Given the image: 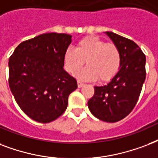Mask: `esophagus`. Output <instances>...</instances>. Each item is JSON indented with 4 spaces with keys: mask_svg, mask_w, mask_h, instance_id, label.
Returning <instances> with one entry per match:
<instances>
[{
    "mask_svg": "<svg viewBox=\"0 0 158 158\" xmlns=\"http://www.w3.org/2000/svg\"><path fill=\"white\" fill-rule=\"evenodd\" d=\"M83 85H84V83H83L81 81H77V86H78V87H79V88L82 87Z\"/></svg>",
    "mask_w": 158,
    "mask_h": 158,
    "instance_id": "1",
    "label": "esophagus"
}]
</instances>
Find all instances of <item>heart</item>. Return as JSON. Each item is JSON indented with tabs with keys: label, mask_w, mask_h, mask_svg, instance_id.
Listing matches in <instances>:
<instances>
[{
	"label": "heart",
	"mask_w": 158,
	"mask_h": 158,
	"mask_svg": "<svg viewBox=\"0 0 158 158\" xmlns=\"http://www.w3.org/2000/svg\"><path fill=\"white\" fill-rule=\"evenodd\" d=\"M87 67L77 74L81 80L108 81L117 74L121 64L118 47L90 36L78 42L76 48H68L64 53V65L68 73L74 74L85 63Z\"/></svg>",
	"instance_id": "1"
}]
</instances>
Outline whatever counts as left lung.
Segmentation results:
<instances>
[{
  "label": "left lung",
  "mask_w": 158,
  "mask_h": 158,
  "mask_svg": "<svg viewBox=\"0 0 158 158\" xmlns=\"http://www.w3.org/2000/svg\"><path fill=\"white\" fill-rule=\"evenodd\" d=\"M105 33L119 50L120 68L110 82L94 87L88 108L99 119L114 123L125 118L138 102L146 78V57L134 41L113 32Z\"/></svg>",
  "instance_id": "8db88e82"
}]
</instances>
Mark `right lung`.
I'll list each match as a JSON object with an SVG mask.
<instances>
[{"label": "right lung", "mask_w": 158, "mask_h": 158, "mask_svg": "<svg viewBox=\"0 0 158 158\" xmlns=\"http://www.w3.org/2000/svg\"><path fill=\"white\" fill-rule=\"evenodd\" d=\"M72 35L48 33L19 44L9 59V85L23 112L40 123L64 113L68 96L77 88L64 69Z\"/></svg>", "instance_id": "add662e5"}]
</instances>
